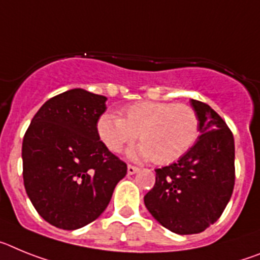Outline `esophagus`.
Here are the masks:
<instances>
[{
    "instance_id": "1",
    "label": "esophagus",
    "mask_w": 260,
    "mask_h": 260,
    "mask_svg": "<svg viewBox=\"0 0 260 260\" xmlns=\"http://www.w3.org/2000/svg\"><path fill=\"white\" fill-rule=\"evenodd\" d=\"M127 171H128V174H131V175H132V174H135L139 171V168H136V166H132V165H128Z\"/></svg>"
}]
</instances>
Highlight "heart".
<instances>
[{"label": "heart", "instance_id": "b5f03b06", "mask_svg": "<svg viewBox=\"0 0 260 260\" xmlns=\"http://www.w3.org/2000/svg\"><path fill=\"white\" fill-rule=\"evenodd\" d=\"M98 133L108 150L119 153L137 139L141 145L129 150L135 159L169 165L183 157L195 145L200 133L196 111L186 103L141 101L127 106L121 117H99Z\"/></svg>", "mask_w": 260, "mask_h": 260}]
</instances>
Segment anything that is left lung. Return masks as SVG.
<instances>
[{"label": "left lung", "instance_id": "left-lung-1", "mask_svg": "<svg viewBox=\"0 0 260 260\" xmlns=\"http://www.w3.org/2000/svg\"><path fill=\"white\" fill-rule=\"evenodd\" d=\"M200 136L179 161L155 169V183L144 196L153 217L178 234L204 232L220 218L233 193L234 137L207 103L191 99Z\"/></svg>", "mask_w": 260, "mask_h": 260}]
</instances>
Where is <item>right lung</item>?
I'll use <instances>...</instances> for the list:
<instances>
[{
  "label": "right lung",
  "mask_w": 260,
  "mask_h": 260,
  "mask_svg": "<svg viewBox=\"0 0 260 260\" xmlns=\"http://www.w3.org/2000/svg\"><path fill=\"white\" fill-rule=\"evenodd\" d=\"M106 101L83 89L68 90L48 99L24 133V188L53 226L74 230L96 220L127 174V164L99 137Z\"/></svg>",
  "instance_id": "obj_1"
}]
</instances>
